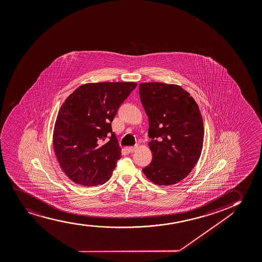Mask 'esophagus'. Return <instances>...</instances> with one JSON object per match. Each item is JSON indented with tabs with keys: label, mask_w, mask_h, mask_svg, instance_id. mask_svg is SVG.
Returning <instances> with one entry per match:
<instances>
[{
	"label": "esophagus",
	"mask_w": 262,
	"mask_h": 262,
	"mask_svg": "<svg viewBox=\"0 0 262 262\" xmlns=\"http://www.w3.org/2000/svg\"><path fill=\"white\" fill-rule=\"evenodd\" d=\"M137 148H138V146H129V147H128V152H134Z\"/></svg>",
	"instance_id": "obj_1"
}]
</instances>
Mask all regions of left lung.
<instances>
[{"label":"left lung","mask_w":262,"mask_h":262,"mask_svg":"<svg viewBox=\"0 0 262 262\" xmlns=\"http://www.w3.org/2000/svg\"><path fill=\"white\" fill-rule=\"evenodd\" d=\"M139 96L148 117L151 163L143 173L157 185H171L190 174L201 157L204 125L198 104L178 84H139Z\"/></svg>","instance_id":"left-lung-1"}]
</instances>
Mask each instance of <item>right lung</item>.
Returning <instances> with one entry per match:
<instances>
[{"label": "right lung", "instance_id": "add662e5", "mask_svg": "<svg viewBox=\"0 0 262 262\" xmlns=\"http://www.w3.org/2000/svg\"><path fill=\"white\" fill-rule=\"evenodd\" d=\"M136 86L134 82L88 83L61 105L53 145L61 169L76 184L95 186L110 179L121 158L111 123ZM108 136L110 140L104 143Z\"/></svg>", "mask_w": 262, "mask_h": 262}]
</instances>
